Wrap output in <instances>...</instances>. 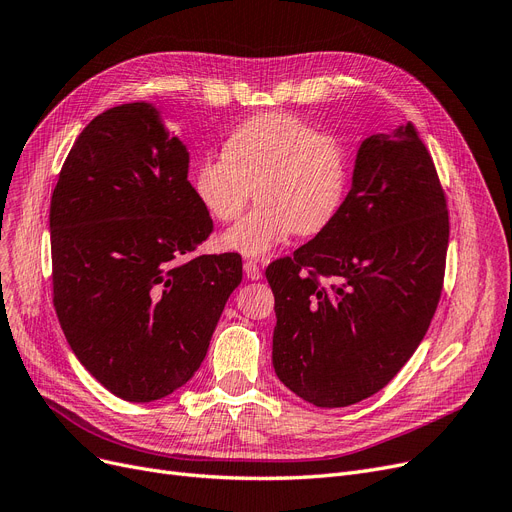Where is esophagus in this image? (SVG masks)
<instances>
[{"label": "esophagus", "mask_w": 512, "mask_h": 512, "mask_svg": "<svg viewBox=\"0 0 512 512\" xmlns=\"http://www.w3.org/2000/svg\"><path fill=\"white\" fill-rule=\"evenodd\" d=\"M244 274H247L249 280H259L261 278V268L255 261H244Z\"/></svg>", "instance_id": "obj_1"}]
</instances>
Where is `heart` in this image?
<instances>
[{
    "instance_id": "b5f03b06",
    "label": "heart",
    "mask_w": 512,
    "mask_h": 512,
    "mask_svg": "<svg viewBox=\"0 0 512 512\" xmlns=\"http://www.w3.org/2000/svg\"><path fill=\"white\" fill-rule=\"evenodd\" d=\"M351 159L343 140L288 113L240 123L224 154H205L192 169V190L215 219H236L253 188L259 207L219 236L221 249L265 257L295 234H318L339 215Z\"/></svg>"
}]
</instances>
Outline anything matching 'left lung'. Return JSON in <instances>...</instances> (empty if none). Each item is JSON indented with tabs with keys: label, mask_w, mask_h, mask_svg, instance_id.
I'll use <instances>...</instances> for the list:
<instances>
[{
	"label": "left lung",
	"mask_w": 512,
	"mask_h": 512,
	"mask_svg": "<svg viewBox=\"0 0 512 512\" xmlns=\"http://www.w3.org/2000/svg\"><path fill=\"white\" fill-rule=\"evenodd\" d=\"M448 236L446 196L412 123L368 136L335 221L265 270L278 379L318 408L381 391L431 324Z\"/></svg>",
	"instance_id": "obj_1"
}]
</instances>
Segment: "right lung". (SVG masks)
I'll use <instances>...</instances> for the list:
<instances>
[{
  "label": "right lung",
  "mask_w": 512,
  "mask_h": 512,
  "mask_svg": "<svg viewBox=\"0 0 512 512\" xmlns=\"http://www.w3.org/2000/svg\"><path fill=\"white\" fill-rule=\"evenodd\" d=\"M188 167L161 108L131 102L79 133L52 194L60 326L85 370L125 402L192 379L242 280L236 253L186 259L213 228Z\"/></svg>",
  "instance_id": "1"
}]
</instances>
